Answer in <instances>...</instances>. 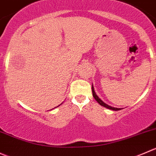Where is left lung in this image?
I'll use <instances>...</instances> for the list:
<instances>
[{
	"instance_id": "8db88e82",
	"label": "left lung",
	"mask_w": 156,
	"mask_h": 156,
	"mask_svg": "<svg viewBox=\"0 0 156 156\" xmlns=\"http://www.w3.org/2000/svg\"><path fill=\"white\" fill-rule=\"evenodd\" d=\"M92 95H93L94 98H95V99L96 100L97 102H98V104L100 105L103 106V107H105V108H107L111 109V110H113V111H119V110H121V108H118L112 107V106H110V105H108L105 104V103L104 101H102V100L100 99V98L98 97V95H96V93H95V90H94L93 85H92Z\"/></svg>"
}]
</instances>
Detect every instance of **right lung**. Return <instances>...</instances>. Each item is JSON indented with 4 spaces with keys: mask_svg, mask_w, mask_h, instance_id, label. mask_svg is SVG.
Segmentation results:
<instances>
[{
    "mask_svg": "<svg viewBox=\"0 0 156 156\" xmlns=\"http://www.w3.org/2000/svg\"><path fill=\"white\" fill-rule=\"evenodd\" d=\"M60 105H58V106H60ZM58 106H57V107H58ZM57 107H55V108H57Z\"/></svg>",
    "mask_w": 156,
    "mask_h": 156,
    "instance_id": "obj_1",
    "label": "right lung"
}]
</instances>
